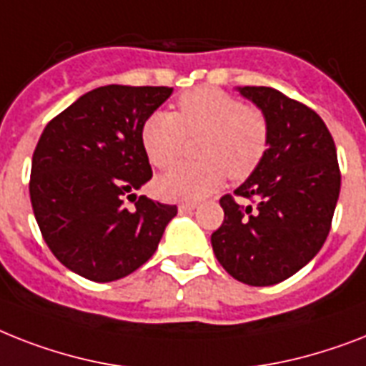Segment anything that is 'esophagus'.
Here are the masks:
<instances>
[{"mask_svg": "<svg viewBox=\"0 0 366 366\" xmlns=\"http://www.w3.org/2000/svg\"><path fill=\"white\" fill-rule=\"evenodd\" d=\"M195 209H197V203H180L178 204V212H182V214L192 212V210H195Z\"/></svg>", "mask_w": 366, "mask_h": 366, "instance_id": "obj_1", "label": "esophagus"}]
</instances>
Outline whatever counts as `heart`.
I'll return each mask as SVG.
<instances>
[{"label":"heart","mask_w":366,"mask_h":366,"mask_svg":"<svg viewBox=\"0 0 366 366\" xmlns=\"http://www.w3.org/2000/svg\"><path fill=\"white\" fill-rule=\"evenodd\" d=\"M189 137H201V162L182 163L157 180L162 195L197 201L222 186L225 177L246 180L269 148V126L259 111L222 90L197 88L178 99V114L156 111L142 124L148 159L165 169L180 159Z\"/></svg>","instance_id":"b5f03b06"}]
</instances>
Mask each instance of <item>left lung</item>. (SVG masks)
Returning a JSON list of instances; mask_svg holds the SVG:
<instances>
[{"label":"left lung","instance_id":"obj_1","mask_svg":"<svg viewBox=\"0 0 366 366\" xmlns=\"http://www.w3.org/2000/svg\"><path fill=\"white\" fill-rule=\"evenodd\" d=\"M239 92L265 116L269 148L259 167L234 189L255 207L224 195V224L210 242L234 280L274 286L314 259L327 239L340 193L337 147L310 107L267 86Z\"/></svg>","mask_w":366,"mask_h":366}]
</instances>
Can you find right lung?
<instances>
[{
  "label": "right lung",
  "mask_w": 366,
  "mask_h": 366,
  "mask_svg": "<svg viewBox=\"0 0 366 366\" xmlns=\"http://www.w3.org/2000/svg\"><path fill=\"white\" fill-rule=\"evenodd\" d=\"M173 94L167 86L109 84L46 124L35 147L29 197L56 259L94 282L120 280L156 252L177 204L141 195L152 178L142 124Z\"/></svg>",
  "instance_id": "add662e5"
}]
</instances>
